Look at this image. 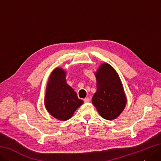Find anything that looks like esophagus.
<instances>
[{
  "label": "esophagus",
  "mask_w": 161,
  "mask_h": 161,
  "mask_svg": "<svg viewBox=\"0 0 161 161\" xmlns=\"http://www.w3.org/2000/svg\"><path fill=\"white\" fill-rule=\"evenodd\" d=\"M84 102H85V103H88V102H90V98H89L88 97L85 98L84 99Z\"/></svg>",
  "instance_id": "1"
}]
</instances>
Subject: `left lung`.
Here are the masks:
<instances>
[{
	"instance_id": "8db88e82",
	"label": "left lung",
	"mask_w": 161,
	"mask_h": 161,
	"mask_svg": "<svg viewBox=\"0 0 161 161\" xmlns=\"http://www.w3.org/2000/svg\"><path fill=\"white\" fill-rule=\"evenodd\" d=\"M96 79L93 105L101 115L108 120L116 119L124 111L127 98L118 73L110 64L103 63L94 73Z\"/></svg>"
}]
</instances>
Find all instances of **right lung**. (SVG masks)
Returning a JSON list of instances; mask_svg holds the SVG:
<instances>
[{
  "mask_svg": "<svg viewBox=\"0 0 161 161\" xmlns=\"http://www.w3.org/2000/svg\"><path fill=\"white\" fill-rule=\"evenodd\" d=\"M66 71L61 67L51 72L47 83L44 105L48 113L57 119L71 118L83 102L66 81Z\"/></svg>",
  "mask_w": 161,
  "mask_h": 161,
  "instance_id": "1",
  "label": "right lung"
}]
</instances>
